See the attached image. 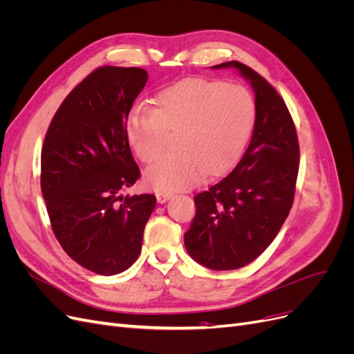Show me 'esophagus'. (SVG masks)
<instances>
[{
	"label": "esophagus",
	"instance_id": "1",
	"mask_svg": "<svg viewBox=\"0 0 354 354\" xmlns=\"http://www.w3.org/2000/svg\"><path fill=\"white\" fill-rule=\"evenodd\" d=\"M169 198H171V194H165V192H158V194H156V199H158L159 203L167 202Z\"/></svg>",
	"mask_w": 354,
	"mask_h": 354
}]
</instances>
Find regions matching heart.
Instances as JSON below:
<instances>
[{
    "instance_id": "1",
    "label": "heart",
    "mask_w": 354,
    "mask_h": 354,
    "mask_svg": "<svg viewBox=\"0 0 354 354\" xmlns=\"http://www.w3.org/2000/svg\"><path fill=\"white\" fill-rule=\"evenodd\" d=\"M255 116L251 93L239 84L203 78L177 82L158 94L156 109L136 106L127 118V136L146 164L162 156L168 133L177 134V153L146 171L158 192L183 190L207 174H218L238 159Z\"/></svg>"
}]
</instances>
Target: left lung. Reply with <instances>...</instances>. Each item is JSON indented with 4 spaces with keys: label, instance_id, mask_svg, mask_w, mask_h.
I'll return each instance as SVG.
<instances>
[{
    "label": "left lung",
    "instance_id": "obj_1",
    "mask_svg": "<svg viewBox=\"0 0 354 354\" xmlns=\"http://www.w3.org/2000/svg\"><path fill=\"white\" fill-rule=\"evenodd\" d=\"M233 68L255 94L251 142L230 173L195 196L196 216L185 233L189 255L212 270L250 264L279 233L291 211L299 147L285 102L261 75L236 60Z\"/></svg>",
    "mask_w": 354,
    "mask_h": 354
}]
</instances>
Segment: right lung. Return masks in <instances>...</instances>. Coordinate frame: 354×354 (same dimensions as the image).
<instances>
[{
  "mask_svg": "<svg viewBox=\"0 0 354 354\" xmlns=\"http://www.w3.org/2000/svg\"><path fill=\"white\" fill-rule=\"evenodd\" d=\"M149 75L103 66L63 100L41 151V190L53 232L73 261L97 274L127 270L140 255L155 195H121L140 177L127 118Z\"/></svg>",
  "mask_w": 354,
  "mask_h": 354,
  "instance_id": "right-lung-1",
  "label": "right lung"
}]
</instances>
